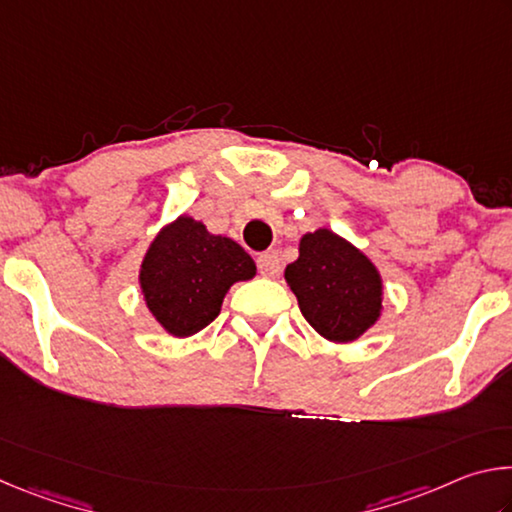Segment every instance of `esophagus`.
<instances>
[{
	"label": "esophagus",
	"instance_id": "34e87169",
	"mask_svg": "<svg viewBox=\"0 0 512 512\" xmlns=\"http://www.w3.org/2000/svg\"><path fill=\"white\" fill-rule=\"evenodd\" d=\"M257 268L262 275L275 277L280 273V257H277L275 250H268V253H262L257 257Z\"/></svg>",
	"mask_w": 512,
	"mask_h": 512
}]
</instances>
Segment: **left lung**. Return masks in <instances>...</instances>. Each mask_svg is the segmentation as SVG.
<instances>
[{
    "label": "left lung",
    "mask_w": 512,
    "mask_h": 512,
    "mask_svg": "<svg viewBox=\"0 0 512 512\" xmlns=\"http://www.w3.org/2000/svg\"><path fill=\"white\" fill-rule=\"evenodd\" d=\"M302 316L329 341L348 343L375 325L381 277L370 259L329 230L302 237L300 257L284 271Z\"/></svg>",
    "instance_id": "1"
}]
</instances>
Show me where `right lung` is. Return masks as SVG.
Listing matches in <instances>:
<instances>
[{"label":"right lung","instance_id":"add662e5","mask_svg":"<svg viewBox=\"0 0 512 512\" xmlns=\"http://www.w3.org/2000/svg\"><path fill=\"white\" fill-rule=\"evenodd\" d=\"M253 275V257L237 241L180 216L155 237L140 284L155 320L173 336H192L219 316L232 284Z\"/></svg>","mask_w":512,"mask_h":512}]
</instances>
